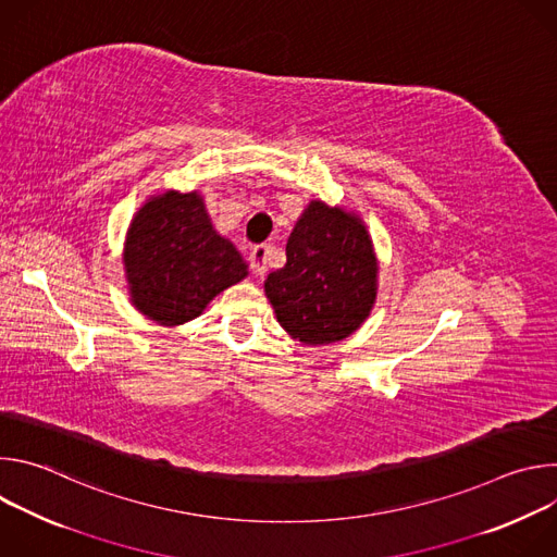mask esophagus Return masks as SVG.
Wrapping results in <instances>:
<instances>
[{
  "label": "esophagus",
  "instance_id": "1",
  "mask_svg": "<svg viewBox=\"0 0 557 557\" xmlns=\"http://www.w3.org/2000/svg\"><path fill=\"white\" fill-rule=\"evenodd\" d=\"M267 258H269V247L267 245H258L251 249V256H249V262H251V269L256 275H264L267 273Z\"/></svg>",
  "mask_w": 557,
  "mask_h": 557
}]
</instances>
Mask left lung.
Masks as SVG:
<instances>
[{
  "mask_svg": "<svg viewBox=\"0 0 557 557\" xmlns=\"http://www.w3.org/2000/svg\"><path fill=\"white\" fill-rule=\"evenodd\" d=\"M376 290L379 262L366 222L324 200L308 202L288 235L286 264L264 282L280 326L306 346L359 331Z\"/></svg>",
  "mask_w": 557,
  "mask_h": 557,
  "instance_id": "1",
  "label": "left lung"
}]
</instances>
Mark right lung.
I'll return each instance as SVG.
<instances>
[{
	"mask_svg": "<svg viewBox=\"0 0 557 557\" xmlns=\"http://www.w3.org/2000/svg\"><path fill=\"white\" fill-rule=\"evenodd\" d=\"M132 306L161 326L196 320L209 301L243 282L249 267L220 235L198 191L168 189L134 213L123 245Z\"/></svg>",
	"mask_w": 557,
	"mask_h": 557,
	"instance_id": "obj_1",
	"label": "right lung"
}]
</instances>
